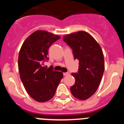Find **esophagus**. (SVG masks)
<instances>
[{"mask_svg": "<svg viewBox=\"0 0 124 124\" xmlns=\"http://www.w3.org/2000/svg\"><path fill=\"white\" fill-rule=\"evenodd\" d=\"M69 74H70V73H69L68 72H66V73H63V75L64 76H68V75H69Z\"/></svg>", "mask_w": 124, "mask_h": 124, "instance_id": "esophagus-1", "label": "esophagus"}]
</instances>
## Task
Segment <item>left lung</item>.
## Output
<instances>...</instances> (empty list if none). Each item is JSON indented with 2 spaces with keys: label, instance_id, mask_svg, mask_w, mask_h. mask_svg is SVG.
Here are the masks:
<instances>
[{
  "label": "left lung",
  "instance_id": "obj_1",
  "mask_svg": "<svg viewBox=\"0 0 124 124\" xmlns=\"http://www.w3.org/2000/svg\"><path fill=\"white\" fill-rule=\"evenodd\" d=\"M63 40L73 50L74 59L79 61L78 73L71 74L76 81L70 90L76 98L86 100L96 93L101 81L104 71L102 50L86 31L66 35Z\"/></svg>",
  "mask_w": 124,
  "mask_h": 124
}]
</instances>
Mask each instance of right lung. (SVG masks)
I'll return each instance as SVG.
<instances>
[{
    "label": "right lung",
    "mask_w": 124,
    "mask_h": 124,
    "mask_svg": "<svg viewBox=\"0 0 124 124\" xmlns=\"http://www.w3.org/2000/svg\"><path fill=\"white\" fill-rule=\"evenodd\" d=\"M60 37L43 30H37L25 40L18 54L20 76L25 90L36 101L50 100L55 94L63 73L43 66L48 48Z\"/></svg>",
    "instance_id": "right-lung-1"
}]
</instances>
